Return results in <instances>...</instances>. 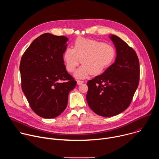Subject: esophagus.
<instances>
[{"label":"esophagus","mask_w":159,"mask_h":159,"mask_svg":"<svg viewBox=\"0 0 159 159\" xmlns=\"http://www.w3.org/2000/svg\"><path fill=\"white\" fill-rule=\"evenodd\" d=\"M77 84H78V85H80V84H83V83H84V81H82V80H77Z\"/></svg>","instance_id":"esophagus-1"}]
</instances>
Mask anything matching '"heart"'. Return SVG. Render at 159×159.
<instances>
[{"label":"heart","instance_id":"b5f03b06","mask_svg":"<svg viewBox=\"0 0 159 159\" xmlns=\"http://www.w3.org/2000/svg\"><path fill=\"white\" fill-rule=\"evenodd\" d=\"M115 55V50L111 45L79 37L74 42L73 48H66L63 60L69 72H73L82 62L83 65L75 72V76L83 79L89 74L97 75L102 74L112 63Z\"/></svg>","mask_w":159,"mask_h":159}]
</instances>
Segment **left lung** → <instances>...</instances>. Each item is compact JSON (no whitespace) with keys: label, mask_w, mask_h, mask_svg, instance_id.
Here are the masks:
<instances>
[{"label":"left lung","mask_w":159,"mask_h":159,"mask_svg":"<svg viewBox=\"0 0 159 159\" xmlns=\"http://www.w3.org/2000/svg\"><path fill=\"white\" fill-rule=\"evenodd\" d=\"M110 38L116 49V58L105 72L87 82L86 99L97 115L116 116L129 106L140 80V63L135 51L118 36Z\"/></svg>","instance_id":"8db88e82"}]
</instances>
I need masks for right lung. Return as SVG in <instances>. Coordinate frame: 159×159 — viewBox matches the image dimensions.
Wrapping results in <instances>:
<instances>
[{"instance_id": "add662e5", "label": "right lung", "mask_w": 159, "mask_h": 159, "mask_svg": "<svg viewBox=\"0 0 159 159\" xmlns=\"http://www.w3.org/2000/svg\"><path fill=\"white\" fill-rule=\"evenodd\" d=\"M67 41L63 36L44 33L32 42L20 60L22 90L32 110L43 118L61 114L77 84L64 65Z\"/></svg>"}]
</instances>
